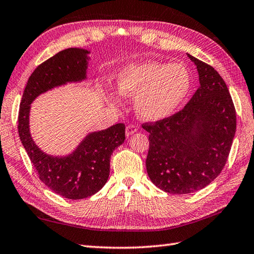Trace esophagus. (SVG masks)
Instances as JSON below:
<instances>
[{
    "mask_svg": "<svg viewBox=\"0 0 254 254\" xmlns=\"http://www.w3.org/2000/svg\"><path fill=\"white\" fill-rule=\"evenodd\" d=\"M137 131V127H136V126H134V124H128V126L127 127V128H126V134H127V136H130V135H132L133 133H135Z\"/></svg>",
    "mask_w": 254,
    "mask_h": 254,
    "instance_id": "1",
    "label": "esophagus"
}]
</instances>
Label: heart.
<instances>
[{"mask_svg":"<svg viewBox=\"0 0 254 254\" xmlns=\"http://www.w3.org/2000/svg\"><path fill=\"white\" fill-rule=\"evenodd\" d=\"M191 88L190 72L183 64L145 62L121 69L117 90L123 97H135V111L144 120L170 117L185 100Z\"/></svg>","mask_w":254,"mask_h":254,"instance_id":"obj_1","label":"heart"}]
</instances>
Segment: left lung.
<instances>
[{
  "label": "left lung",
  "instance_id": "obj_1",
  "mask_svg": "<svg viewBox=\"0 0 254 254\" xmlns=\"http://www.w3.org/2000/svg\"><path fill=\"white\" fill-rule=\"evenodd\" d=\"M200 86L182 110L142 124L150 133L146 171L162 190L183 195L202 190L225 167L237 116L226 82L210 64L188 55Z\"/></svg>",
  "mask_w": 254,
  "mask_h": 254
}]
</instances>
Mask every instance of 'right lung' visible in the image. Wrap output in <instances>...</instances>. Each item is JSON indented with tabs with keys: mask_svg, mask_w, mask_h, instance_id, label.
<instances>
[{
	"mask_svg": "<svg viewBox=\"0 0 254 254\" xmlns=\"http://www.w3.org/2000/svg\"><path fill=\"white\" fill-rule=\"evenodd\" d=\"M88 53L80 48H68L39 64L28 78L19 104L18 135L39 180L68 199L90 197L104 186L110 173L111 154L126 140V126L118 123L107 130L90 133L70 155L54 157L34 143L28 116L31 103L41 93L66 82L86 79Z\"/></svg>",
	"mask_w": 254,
	"mask_h": 254,
	"instance_id": "obj_1",
	"label": "right lung"
}]
</instances>
